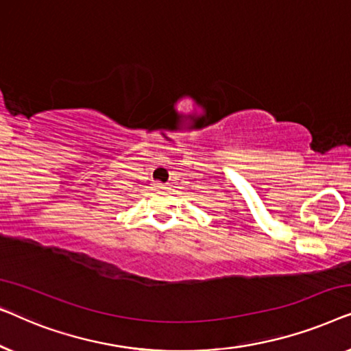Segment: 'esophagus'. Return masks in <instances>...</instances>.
<instances>
[{
  "label": "esophagus",
  "instance_id": "obj_1",
  "mask_svg": "<svg viewBox=\"0 0 351 351\" xmlns=\"http://www.w3.org/2000/svg\"><path fill=\"white\" fill-rule=\"evenodd\" d=\"M153 186H155L156 190H165L166 189V185L161 184V182H155V185H153Z\"/></svg>",
  "mask_w": 351,
  "mask_h": 351
}]
</instances>
